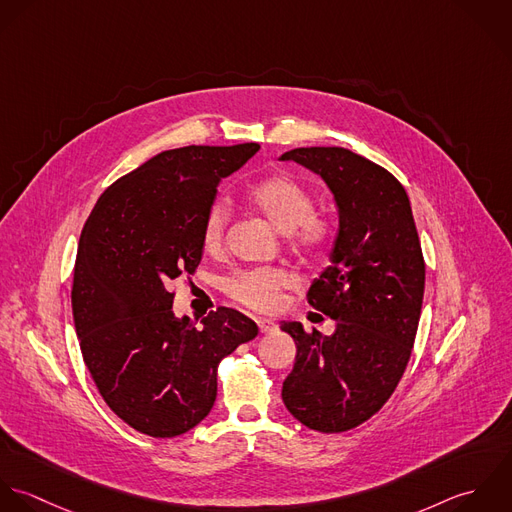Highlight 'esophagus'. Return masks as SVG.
<instances>
[{
  "label": "esophagus",
  "instance_id": "esophagus-1",
  "mask_svg": "<svg viewBox=\"0 0 512 512\" xmlns=\"http://www.w3.org/2000/svg\"><path fill=\"white\" fill-rule=\"evenodd\" d=\"M257 326H259V330H261L263 334H271V332L277 330V324H275L273 320H269V318H259V320H257Z\"/></svg>",
  "mask_w": 512,
  "mask_h": 512
}]
</instances>
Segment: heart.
<instances>
[{
	"instance_id": "b5f03b06",
	"label": "heart",
	"mask_w": 512,
	"mask_h": 512,
	"mask_svg": "<svg viewBox=\"0 0 512 512\" xmlns=\"http://www.w3.org/2000/svg\"><path fill=\"white\" fill-rule=\"evenodd\" d=\"M249 205L261 213L277 231L289 237V247L303 259H314L332 239L330 221L312 211L307 188L289 174H271L253 184L247 192ZM229 223V209L223 202L207 207L202 225L205 251L221 249ZM295 285L289 271L279 267H257L233 273L225 283V293L243 307L257 312H275L285 293Z\"/></svg>"
}]
</instances>
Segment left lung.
I'll use <instances>...</instances> for the list:
<instances>
[{
	"instance_id": "1",
	"label": "left lung",
	"mask_w": 512,
	"mask_h": 512,
	"mask_svg": "<svg viewBox=\"0 0 512 512\" xmlns=\"http://www.w3.org/2000/svg\"><path fill=\"white\" fill-rule=\"evenodd\" d=\"M281 160L316 172L340 217L330 265L307 295L336 330L281 324L297 344L283 402L310 429L340 433L378 413L406 372L425 287L421 243L408 194L386 168L338 146L295 148Z\"/></svg>"
}]
</instances>
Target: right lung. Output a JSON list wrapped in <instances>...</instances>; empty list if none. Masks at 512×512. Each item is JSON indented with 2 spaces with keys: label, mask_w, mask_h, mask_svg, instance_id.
Masks as SVG:
<instances>
[{
  "label": "right lung",
  "mask_w": 512,
  "mask_h": 512,
  "mask_svg": "<svg viewBox=\"0 0 512 512\" xmlns=\"http://www.w3.org/2000/svg\"><path fill=\"white\" fill-rule=\"evenodd\" d=\"M259 144L160 152L104 190L81 239L73 318L106 406L150 437H176L213 408L217 366L257 324L235 308L176 318L170 283L196 273L202 225L223 178Z\"/></svg>",
  "instance_id": "obj_1"
}]
</instances>
